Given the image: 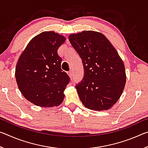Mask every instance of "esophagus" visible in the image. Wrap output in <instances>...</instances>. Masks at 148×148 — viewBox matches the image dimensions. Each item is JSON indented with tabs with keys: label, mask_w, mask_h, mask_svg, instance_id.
<instances>
[{
	"label": "esophagus",
	"mask_w": 148,
	"mask_h": 148,
	"mask_svg": "<svg viewBox=\"0 0 148 148\" xmlns=\"http://www.w3.org/2000/svg\"><path fill=\"white\" fill-rule=\"evenodd\" d=\"M67 73H68L69 76L70 77H72V72L71 71H70L69 72H67Z\"/></svg>",
	"instance_id": "esophagus-1"
}]
</instances>
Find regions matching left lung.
Wrapping results in <instances>:
<instances>
[{"instance_id":"1","label":"left lung","mask_w":148,"mask_h":148,"mask_svg":"<svg viewBox=\"0 0 148 148\" xmlns=\"http://www.w3.org/2000/svg\"><path fill=\"white\" fill-rule=\"evenodd\" d=\"M69 38L84 69V78L76 85L80 101L89 109L108 110L120 98L126 83L122 59L101 32L85 31Z\"/></svg>"}]
</instances>
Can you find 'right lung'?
Here are the masks:
<instances>
[{
    "label": "right lung",
    "mask_w": 148,
    "mask_h": 148,
    "mask_svg": "<svg viewBox=\"0 0 148 148\" xmlns=\"http://www.w3.org/2000/svg\"><path fill=\"white\" fill-rule=\"evenodd\" d=\"M64 41L65 37L53 31L42 32L30 41L17 61V86L36 106H57L63 101L70 77L61 69L57 50Z\"/></svg>",
    "instance_id": "obj_1"
}]
</instances>
